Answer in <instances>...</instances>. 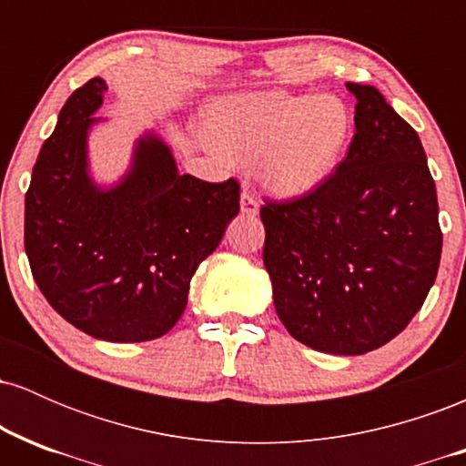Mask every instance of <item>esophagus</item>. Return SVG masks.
Returning <instances> with one entry per match:
<instances>
[{"instance_id":"obj_1","label":"esophagus","mask_w":466,"mask_h":466,"mask_svg":"<svg viewBox=\"0 0 466 466\" xmlns=\"http://www.w3.org/2000/svg\"><path fill=\"white\" fill-rule=\"evenodd\" d=\"M240 212L248 217H256L258 215V199H256L251 192L245 188L243 195H240Z\"/></svg>"}]
</instances>
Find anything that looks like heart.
<instances>
[{
    "label": "heart",
    "instance_id": "obj_1",
    "mask_svg": "<svg viewBox=\"0 0 466 466\" xmlns=\"http://www.w3.org/2000/svg\"><path fill=\"white\" fill-rule=\"evenodd\" d=\"M208 131L229 159H258L265 184L296 197L333 173L350 140L352 116L330 94H238L210 106Z\"/></svg>",
    "mask_w": 466,
    "mask_h": 466
}]
</instances>
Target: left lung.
<instances>
[{"label":"left lung","instance_id":"obj_1","mask_svg":"<svg viewBox=\"0 0 466 466\" xmlns=\"http://www.w3.org/2000/svg\"><path fill=\"white\" fill-rule=\"evenodd\" d=\"M346 159L318 188L265 199L263 263L285 329L313 350L363 355L419 313L441 265L436 186L419 133L370 85Z\"/></svg>","mask_w":466,"mask_h":466}]
</instances>
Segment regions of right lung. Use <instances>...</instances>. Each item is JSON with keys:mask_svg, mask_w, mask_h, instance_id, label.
Returning <instances> with one entry per match:
<instances>
[{"mask_svg": "<svg viewBox=\"0 0 466 466\" xmlns=\"http://www.w3.org/2000/svg\"><path fill=\"white\" fill-rule=\"evenodd\" d=\"M103 78L67 98L41 147L25 192L24 245L52 309L105 341H147L177 324L190 278L238 215L240 184L179 175L155 136L137 142L133 166L111 190L87 175V131L103 103Z\"/></svg>", "mask_w": 466, "mask_h": 466, "instance_id": "1", "label": "right lung"}]
</instances>
